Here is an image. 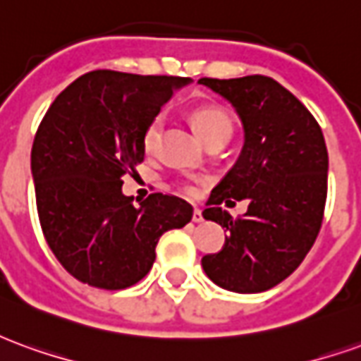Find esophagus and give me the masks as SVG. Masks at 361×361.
<instances>
[{
	"label": "esophagus",
	"instance_id": "esophagus-1",
	"mask_svg": "<svg viewBox=\"0 0 361 361\" xmlns=\"http://www.w3.org/2000/svg\"><path fill=\"white\" fill-rule=\"evenodd\" d=\"M203 212H201V209H195L193 211V222H203Z\"/></svg>",
	"mask_w": 361,
	"mask_h": 361
}]
</instances>
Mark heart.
<instances>
[{
    "mask_svg": "<svg viewBox=\"0 0 361 361\" xmlns=\"http://www.w3.org/2000/svg\"><path fill=\"white\" fill-rule=\"evenodd\" d=\"M162 126H164V116L158 114L145 127V131H142V149L147 152H152L158 147ZM193 126L199 131V135L203 137L204 142L212 139V137H216V135H228L230 137V131H232V121L228 118L226 111L220 110V108H212V106H203V108H197L193 111ZM183 191L188 195H195L193 185H183Z\"/></svg>",
    "mask_w": 361,
    "mask_h": 361,
    "instance_id": "obj_1",
    "label": "heart"
}]
</instances>
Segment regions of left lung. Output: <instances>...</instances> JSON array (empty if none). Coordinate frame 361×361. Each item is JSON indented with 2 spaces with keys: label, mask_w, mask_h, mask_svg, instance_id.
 <instances>
[{
  "label": "left lung",
  "mask_w": 361,
  "mask_h": 361,
  "mask_svg": "<svg viewBox=\"0 0 361 361\" xmlns=\"http://www.w3.org/2000/svg\"><path fill=\"white\" fill-rule=\"evenodd\" d=\"M234 106L243 126V149L211 191L203 216L226 228L219 253L204 255L207 276L238 294L265 292L300 267L317 238L326 201L323 131L310 110L265 75L199 79ZM247 200L240 219L220 202Z\"/></svg>",
  "instance_id": "8db88e82"
}]
</instances>
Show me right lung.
Wrapping results in <instances>:
<instances>
[{"label":"right lung","mask_w":361,"mask_h":361,"mask_svg":"<svg viewBox=\"0 0 361 361\" xmlns=\"http://www.w3.org/2000/svg\"><path fill=\"white\" fill-rule=\"evenodd\" d=\"M191 79L90 71L51 102L30 152L44 238L71 276L123 290L150 271L160 235L183 228L193 207L152 193L137 207L123 173L145 158L142 131Z\"/></svg>","instance_id":"right-lung-1"}]
</instances>
